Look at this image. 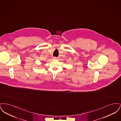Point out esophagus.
<instances>
[{"instance_id": "esophagus-1", "label": "esophagus", "mask_w": 121, "mask_h": 121, "mask_svg": "<svg viewBox=\"0 0 121 121\" xmlns=\"http://www.w3.org/2000/svg\"><path fill=\"white\" fill-rule=\"evenodd\" d=\"M53 59H57V57H53Z\"/></svg>"}]
</instances>
